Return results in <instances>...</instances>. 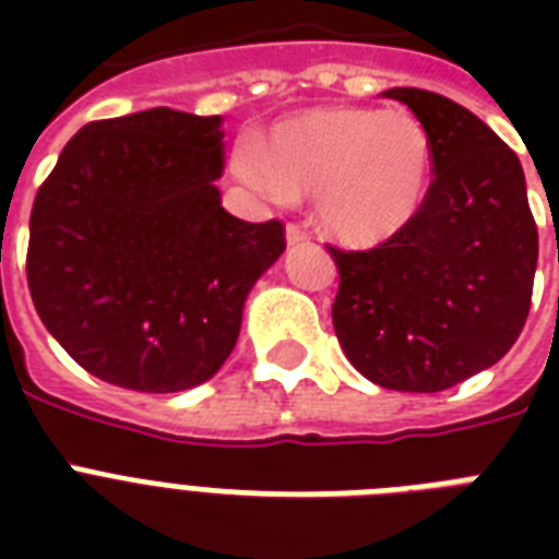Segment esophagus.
Returning <instances> with one entry per match:
<instances>
[{
    "instance_id": "esophagus-1",
    "label": "esophagus",
    "mask_w": 559,
    "mask_h": 559,
    "mask_svg": "<svg viewBox=\"0 0 559 559\" xmlns=\"http://www.w3.org/2000/svg\"><path fill=\"white\" fill-rule=\"evenodd\" d=\"M307 240H310V231H307L301 223H289V226H287V243L298 246V243H307Z\"/></svg>"
}]
</instances>
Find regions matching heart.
Instances as JSON below:
<instances>
[{
	"instance_id": "1",
	"label": "heart",
	"mask_w": 559,
	"mask_h": 559,
	"mask_svg": "<svg viewBox=\"0 0 559 559\" xmlns=\"http://www.w3.org/2000/svg\"><path fill=\"white\" fill-rule=\"evenodd\" d=\"M240 177L272 200L313 193L328 235L373 246L406 228L432 186V135L403 107H313L246 142Z\"/></svg>"
}]
</instances>
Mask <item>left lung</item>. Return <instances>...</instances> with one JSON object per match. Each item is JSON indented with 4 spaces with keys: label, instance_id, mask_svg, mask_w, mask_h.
<instances>
[{
    "label": "left lung",
    "instance_id": "left-lung-1",
    "mask_svg": "<svg viewBox=\"0 0 559 559\" xmlns=\"http://www.w3.org/2000/svg\"><path fill=\"white\" fill-rule=\"evenodd\" d=\"M432 135V186L406 228L366 252L328 246L340 270L333 331L362 377L443 391L496 366L528 319L537 223L516 153L455 100L382 92Z\"/></svg>",
    "mask_w": 559,
    "mask_h": 559
}]
</instances>
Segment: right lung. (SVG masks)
I'll list each match as a JSON object with an SVG mask.
<instances>
[{
  "instance_id": "1",
  "label": "right lung",
  "mask_w": 559,
  "mask_h": 559,
  "mask_svg": "<svg viewBox=\"0 0 559 559\" xmlns=\"http://www.w3.org/2000/svg\"><path fill=\"white\" fill-rule=\"evenodd\" d=\"M223 118L156 107L72 135L31 209L28 289L66 354L147 394L200 385L231 354L284 223L219 205Z\"/></svg>"
}]
</instances>
